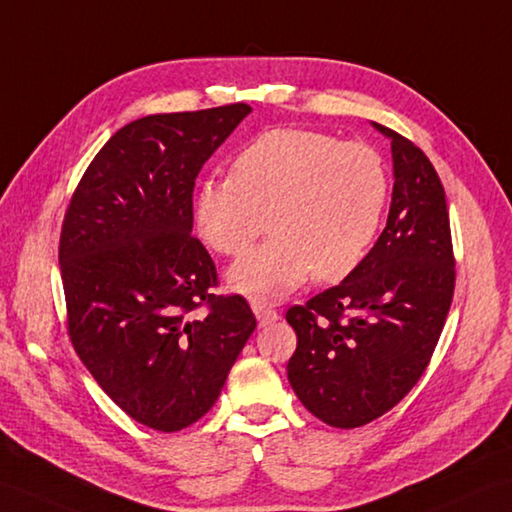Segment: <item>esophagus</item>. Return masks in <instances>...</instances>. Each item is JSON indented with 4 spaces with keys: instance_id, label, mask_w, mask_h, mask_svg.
Here are the masks:
<instances>
[{
    "instance_id": "obj_1",
    "label": "esophagus",
    "mask_w": 512,
    "mask_h": 512,
    "mask_svg": "<svg viewBox=\"0 0 512 512\" xmlns=\"http://www.w3.org/2000/svg\"><path fill=\"white\" fill-rule=\"evenodd\" d=\"M251 307H253V314L259 320V325H270V323H275V320L279 318L277 310H272V307L266 305V303H253Z\"/></svg>"
}]
</instances>
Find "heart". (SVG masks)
Segmentation results:
<instances>
[{
	"instance_id": "b5f03b06",
	"label": "heart",
	"mask_w": 512,
	"mask_h": 512,
	"mask_svg": "<svg viewBox=\"0 0 512 512\" xmlns=\"http://www.w3.org/2000/svg\"><path fill=\"white\" fill-rule=\"evenodd\" d=\"M388 200L382 157L364 144L303 128L261 133L237 152L231 176H209L194 196V229L211 251L242 255L229 288L253 303L288 296L314 275L347 279L371 251Z\"/></svg>"
}]
</instances>
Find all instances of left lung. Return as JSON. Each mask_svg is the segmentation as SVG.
I'll return each mask as SVG.
<instances>
[{
    "mask_svg": "<svg viewBox=\"0 0 512 512\" xmlns=\"http://www.w3.org/2000/svg\"><path fill=\"white\" fill-rule=\"evenodd\" d=\"M392 152L386 229L347 279L290 307V386L316 419L340 430L395 408L419 382L454 296L445 189L425 154L371 122Z\"/></svg>",
    "mask_w": 512,
    "mask_h": 512,
    "instance_id": "obj_1",
    "label": "left lung"
}]
</instances>
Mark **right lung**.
<instances>
[{"label": "right lung", "instance_id": "add662e5", "mask_svg": "<svg viewBox=\"0 0 512 512\" xmlns=\"http://www.w3.org/2000/svg\"><path fill=\"white\" fill-rule=\"evenodd\" d=\"M251 111L240 102L126 124L65 213L71 344L106 395L152 430L205 417L257 327L242 296L211 294L216 266L192 235L196 176Z\"/></svg>", "mask_w": 512, "mask_h": 512}]
</instances>
